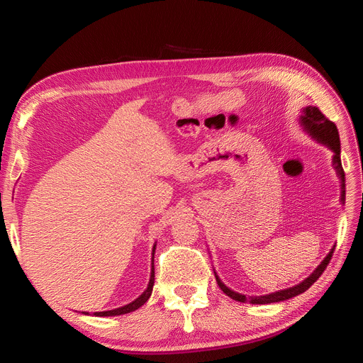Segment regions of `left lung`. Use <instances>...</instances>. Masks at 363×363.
Returning a JSON list of instances; mask_svg holds the SVG:
<instances>
[{"label":"left lung","mask_w":363,"mask_h":363,"mask_svg":"<svg viewBox=\"0 0 363 363\" xmlns=\"http://www.w3.org/2000/svg\"><path fill=\"white\" fill-rule=\"evenodd\" d=\"M300 123L304 127V130L309 133L313 139H316L318 142H321V144L327 145L333 151V168L336 169L337 177L340 179V203H345V174L342 169V163H340V142H339V133H337V128L336 125L332 123L330 119H327L323 112L320 111L318 107L313 106H307L306 108H303V115L300 118ZM333 251L335 248H332V251L328 252L325 256V259L318 265V268L311 274L309 277L306 280H303L301 283L295 284L292 288L288 289H283L279 292H272L268 295H260V296H245L242 294H238L232 289H228L225 284L219 280V277L216 276L215 272V277H216V283L218 286L221 288V291L228 295L230 298H233L236 301L240 303H251V304H269V303H277V301H284V300H289L295 295H300L304 291L309 289L312 284L320 279L321 274L324 272V269L327 268L328 262H330L332 256H333Z\"/></svg>","instance_id":"left-lung-1"}]
</instances>
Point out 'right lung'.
<instances>
[{"instance_id":"right-lung-1","label":"right lung","mask_w":363,"mask_h":363,"mask_svg":"<svg viewBox=\"0 0 363 363\" xmlns=\"http://www.w3.org/2000/svg\"><path fill=\"white\" fill-rule=\"evenodd\" d=\"M155 250H156V245L152 247V263H151V276H150V281H148V286L147 289L142 292V295H139L138 298L135 301H131L130 304H125L123 307H118V309H113V311H106V312H94L95 316H116V315H124V313H130L133 312L136 309H139V307L142 304H145L147 300L150 298V295L152 292V286H155ZM86 315H89L87 312H84Z\"/></svg>"}]
</instances>
